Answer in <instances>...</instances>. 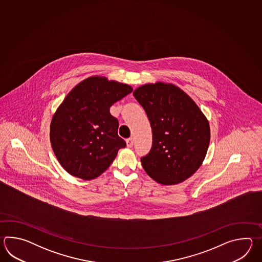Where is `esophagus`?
Here are the masks:
<instances>
[{
	"instance_id": "obj_1",
	"label": "esophagus",
	"mask_w": 262,
	"mask_h": 262,
	"mask_svg": "<svg viewBox=\"0 0 262 262\" xmlns=\"http://www.w3.org/2000/svg\"><path fill=\"white\" fill-rule=\"evenodd\" d=\"M126 145L128 148H131L134 145V139L133 138H130V139H126Z\"/></svg>"
}]
</instances>
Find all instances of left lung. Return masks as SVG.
<instances>
[{"instance_id":"obj_1","label":"left lung","mask_w":262,"mask_h":262,"mask_svg":"<svg viewBox=\"0 0 262 262\" xmlns=\"http://www.w3.org/2000/svg\"><path fill=\"white\" fill-rule=\"evenodd\" d=\"M133 95L150 121L152 146L140 161L158 184H177L200 168L210 143V124L189 95L170 83L144 84Z\"/></svg>"}]
</instances>
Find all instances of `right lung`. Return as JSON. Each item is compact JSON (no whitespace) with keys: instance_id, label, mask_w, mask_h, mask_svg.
<instances>
[{"instance_id":"add662e5","label":"right lung","mask_w":262,"mask_h":262,"mask_svg":"<svg viewBox=\"0 0 262 262\" xmlns=\"http://www.w3.org/2000/svg\"><path fill=\"white\" fill-rule=\"evenodd\" d=\"M132 91L127 84L94 76L66 96L51 120L50 137L58 161L70 175L97 178L126 146L110 108Z\"/></svg>"}]
</instances>
